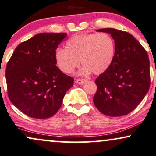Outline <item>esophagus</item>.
<instances>
[{
  "label": "esophagus",
  "mask_w": 156,
  "mask_h": 156,
  "mask_svg": "<svg viewBox=\"0 0 156 156\" xmlns=\"http://www.w3.org/2000/svg\"><path fill=\"white\" fill-rule=\"evenodd\" d=\"M87 81V79H83V78H77L76 79V83L78 84H83Z\"/></svg>",
  "instance_id": "esophagus-1"
}]
</instances>
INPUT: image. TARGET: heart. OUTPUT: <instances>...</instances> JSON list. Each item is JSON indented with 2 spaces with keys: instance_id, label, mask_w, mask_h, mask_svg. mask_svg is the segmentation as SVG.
<instances>
[{
  "instance_id": "obj_1",
  "label": "heart",
  "mask_w": 156,
  "mask_h": 156,
  "mask_svg": "<svg viewBox=\"0 0 156 156\" xmlns=\"http://www.w3.org/2000/svg\"><path fill=\"white\" fill-rule=\"evenodd\" d=\"M115 55V42L110 35L80 34L74 35L67 41L65 48H58L54 53L56 65L60 71L69 74L79 65L83 67L80 75L91 72L100 74L111 64Z\"/></svg>"
}]
</instances>
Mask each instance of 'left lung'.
Instances as JSON below:
<instances>
[{"instance_id":"1","label":"left lung","mask_w":156,"mask_h":156,"mask_svg":"<svg viewBox=\"0 0 156 156\" xmlns=\"http://www.w3.org/2000/svg\"><path fill=\"white\" fill-rule=\"evenodd\" d=\"M115 41V55L107 70L95 80L96 108L104 115L129 114L142 102L151 85L148 54L140 42L127 32L113 28L97 30Z\"/></svg>"}]
</instances>
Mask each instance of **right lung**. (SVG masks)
<instances>
[{"label":"right lung","mask_w":156,"mask_h":156,"mask_svg":"<svg viewBox=\"0 0 156 156\" xmlns=\"http://www.w3.org/2000/svg\"><path fill=\"white\" fill-rule=\"evenodd\" d=\"M67 33H39L19 44L5 69L12 104L34 119L57 113L74 80L56 66L54 53Z\"/></svg>","instance_id":"obj_1"}]
</instances>
